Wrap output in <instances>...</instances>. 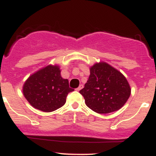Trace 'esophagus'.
<instances>
[{"mask_svg":"<svg viewBox=\"0 0 156 156\" xmlns=\"http://www.w3.org/2000/svg\"><path fill=\"white\" fill-rule=\"evenodd\" d=\"M82 88H83V86H82V85H80V86H78V88H77L76 90H77V91H80V90H81Z\"/></svg>","mask_w":156,"mask_h":156,"instance_id":"1","label":"esophagus"}]
</instances>
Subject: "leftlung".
I'll return each instance as SVG.
<instances>
[{"mask_svg":"<svg viewBox=\"0 0 156 156\" xmlns=\"http://www.w3.org/2000/svg\"><path fill=\"white\" fill-rule=\"evenodd\" d=\"M90 75L79 93L93 112L108 114L124 106L131 94L126 78L117 69L104 61L89 67Z\"/></svg>","mask_w":156,"mask_h":156,"instance_id":"8db88e82","label":"left lung"}]
</instances>
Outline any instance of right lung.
<instances>
[{
	"label": "right lung",
	"mask_w": 156,
	"mask_h": 156,
	"mask_svg": "<svg viewBox=\"0 0 156 156\" xmlns=\"http://www.w3.org/2000/svg\"><path fill=\"white\" fill-rule=\"evenodd\" d=\"M59 64H48L30 75L23 86V93L31 106L44 112L61 108L74 89L68 79L63 78Z\"/></svg>",
	"instance_id": "add662e5"
}]
</instances>
